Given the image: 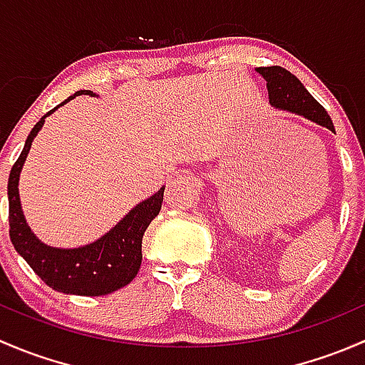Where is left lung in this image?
<instances>
[{"instance_id":"8db88e82","label":"left lung","mask_w":365,"mask_h":365,"mask_svg":"<svg viewBox=\"0 0 365 365\" xmlns=\"http://www.w3.org/2000/svg\"><path fill=\"white\" fill-rule=\"evenodd\" d=\"M256 72L267 81L268 101H270L272 108L304 116L336 132L329 113L309 93L307 88L297 79V76L282 67H259L256 68Z\"/></svg>"}]
</instances>
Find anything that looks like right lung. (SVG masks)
Instances as JSON below:
<instances>
[{
    "label": "right lung",
    "instance_id": "right-lung-1",
    "mask_svg": "<svg viewBox=\"0 0 365 365\" xmlns=\"http://www.w3.org/2000/svg\"><path fill=\"white\" fill-rule=\"evenodd\" d=\"M79 95L97 97L90 90H79L61 102L67 104ZM60 106L38 120L31 128L19 159L9 176V222L10 240L16 251L49 288L67 295L101 297L127 286L138 275L143 259V235L153 219L159 215L164 187L148 200L135 205L116 226L111 227L98 240L83 247L61 249L43 244L26 222L19 197V176L31 148L33 139L46 123V118Z\"/></svg>",
    "mask_w": 365,
    "mask_h": 365
}]
</instances>
